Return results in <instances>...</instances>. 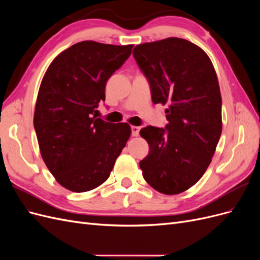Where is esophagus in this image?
<instances>
[{"label": "esophagus", "instance_id": "34e87169", "mask_svg": "<svg viewBox=\"0 0 260 260\" xmlns=\"http://www.w3.org/2000/svg\"><path fill=\"white\" fill-rule=\"evenodd\" d=\"M140 133V127H137V125H132L131 127V135L133 137H138Z\"/></svg>", "mask_w": 260, "mask_h": 260}]
</instances>
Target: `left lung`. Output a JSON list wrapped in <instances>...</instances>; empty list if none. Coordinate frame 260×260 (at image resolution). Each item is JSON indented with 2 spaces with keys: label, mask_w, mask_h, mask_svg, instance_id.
<instances>
[{
  "label": "left lung",
  "mask_w": 260,
  "mask_h": 260,
  "mask_svg": "<svg viewBox=\"0 0 260 260\" xmlns=\"http://www.w3.org/2000/svg\"><path fill=\"white\" fill-rule=\"evenodd\" d=\"M133 57L148 80L153 103L168 104L165 128L140 131L149 146L140 168L156 191L182 193L206 171L221 136L216 72L205 52L179 38L137 45Z\"/></svg>",
  "instance_id": "left-lung-1"
}]
</instances>
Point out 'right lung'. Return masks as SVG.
Instances as JSON below:
<instances>
[{"label":"right lung","mask_w":260,"mask_h":260,"mask_svg":"<svg viewBox=\"0 0 260 260\" xmlns=\"http://www.w3.org/2000/svg\"><path fill=\"white\" fill-rule=\"evenodd\" d=\"M133 45L76 43L46 70L34 125L42 158L69 191L93 190L108 179L131 135L125 122L93 115L105 101L106 82L128 59Z\"/></svg>","instance_id":"right-lung-1"}]
</instances>
